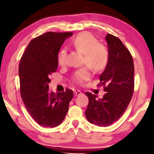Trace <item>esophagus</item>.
Returning <instances> with one entry per match:
<instances>
[{
    "label": "esophagus",
    "mask_w": 154,
    "mask_h": 154,
    "mask_svg": "<svg viewBox=\"0 0 154 154\" xmlns=\"http://www.w3.org/2000/svg\"><path fill=\"white\" fill-rule=\"evenodd\" d=\"M82 94V92H81V91H75L74 92V95L75 96H77V95H79V94Z\"/></svg>",
    "instance_id": "34e87169"
}]
</instances>
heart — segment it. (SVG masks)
Instances as JSON below:
<instances>
[{"label":"heart","mask_w":154,"mask_h":154,"mask_svg":"<svg viewBox=\"0 0 154 154\" xmlns=\"http://www.w3.org/2000/svg\"><path fill=\"white\" fill-rule=\"evenodd\" d=\"M73 46L83 54V63L87 64L96 72L103 71L109 62V54L105 45L98 43L97 39L89 32H85L76 35L71 42ZM57 62L60 66L66 64V51L61 49L57 54ZM92 74L89 67L80 68L75 72L73 80L75 83L83 85L89 81Z\"/></svg>","instance_id":"obj_1"}]
</instances>
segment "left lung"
Returning a JSON list of instances; mask_svg holds the SVG:
<instances>
[{
  "label": "left lung",
  "instance_id": "left-lung-1",
  "mask_svg": "<svg viewBox=\"0 0 154 154\" xmlns=\"http://www.w3.org/2000/svg\"><path fill=\"white\" fill-rule=\"evenodd\" d=\"M109 62L100 75L99 85L104 86L105 94L97 99L95 94L87 92L89 104L87 119L99 126H109L119 120L132 99L134 87V67L129 50L119 38L107 34Z\"/></svg>",
  "mask_w": 154,
  "mask_h": 154
}]
</instances>
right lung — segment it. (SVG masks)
Instances as JSON below:
<instances>
[{"label":"right lung","mask_w":154,"mask_h":154,"mask_svg":"<svg viewBox=\"0 0 154 154\" xmlns=\"http://www.w3.org/2000/svg\"><path fill=\"white\" fill-rule=\"evenodd\" d=\"M71 32H48L30 42L19 64L20 94L26 109L43 127L54 128L63 122L73 92L49 91L50 76L57 71V54Z\"/></svg>","instance_id":"1"}]
</instances>
